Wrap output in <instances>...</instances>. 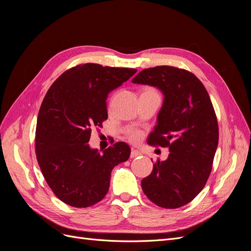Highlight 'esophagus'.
<instances>
[{
    "mask_svg": "<svg viewBox=\"0 0 251 251\" xmlns=\"http://www.w3.org/2000/svg\"><path fill=\"white\" fill-rule=\"evenodd\" d=\"M141 155V153L140 151H138L137 150H132V151H131V158H136V157H138V156H140Z\"/></svg>",
    "mask_w": 251,
    "mask_h": 251,
    "instance_id": "esophagus-1",
    "label": "esophagus"
}]
</instances>
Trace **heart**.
Returning a JSON list of instances; mask_svg holds the SVG:
<instances>
[{"mask_svg":"<svg viewBox=\"0 0 251 251\" xmlns=\"http://www.w3.org/2000/svg\"><path fill=\"white\" fill-rule=\"evenodd\" d=\"M141 138V133L139 131H134L130 135H128V139L132 142H138Z\"/></svg>","mask_w":251,"mask_h":251,"instance_id":"heart-1","label":"heart"}]
</instances>
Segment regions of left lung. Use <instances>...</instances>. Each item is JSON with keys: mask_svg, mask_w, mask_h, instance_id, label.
Listing matches in <instances>:
<instances>
[{"mask_svg": "<svg viewBox=\"0 0 251 251\" xmlns=\"http://www.w3.org/2000/svg\"><path fill=\"white\" fill-rule=\"evenodd\" d=\"M132 81L157 87L163 93L148 143L171 151L142 179V191L160 207L183 206L206 184L218 147V120L209 95L195 74L172 66L144 69Z\"/></svg>", "mask_w": 251, "mask_h": 251, "instance_id": "obj_1", "label": "left lung"}]
</instances>
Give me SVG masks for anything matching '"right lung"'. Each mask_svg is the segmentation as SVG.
I'll return each instance as SVG.
<instances>
[{
  "instance_id": "right-lung-1",
  "label": "right lung",
  "mask_w": 251,
  "mask_h": 251,
  "mask_svg": "<svg viewBox=\"0 0 251 251\" xmlns=\"http://www.w3.org/2000/svg\"><path fill=\"white\" fill-rule=\"evenodd\" d=\"M136 72L81 64L60 75L44 98L35 131L36 159L52 192L70 206L85 208L101 201L114 166L130 157L125 142L102 153L88 142L93 128L102 127L108 119V94Z\"/></svg>"
}]
</instances>
